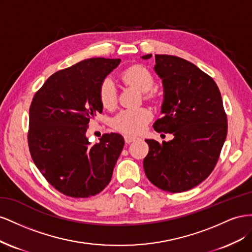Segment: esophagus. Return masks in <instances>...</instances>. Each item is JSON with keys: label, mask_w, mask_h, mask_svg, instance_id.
Instances as JSON below:
<instances>
[{"label": "esophagus", "mask_w": 252, "mask_h": 252, "mask_svg": "<svg viewBox=\"0 0 252 252\" xmlns=\"http://www.w3.org/2000/svg\"><path fill=\"white\" fill-rule=\"evenodd\" d=\"M135 139H136V137H134V136H128V135L125 136V141H126V143H131V142L134 141Z\"/></svg>", "instance_id": "obj_1"}]
</instances>
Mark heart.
I'll return each mask as SVG.
<instances>
[{"instance_id": "b5f03b06", "label": "heart", "mask_w": 252, "mask_h": 252, "mask_svg": "<svg viewBox=\"0 0 252 252\" xmlns=\"http://www.w3.org/2000/svg\"><path fill=\"white\" fill-rule=\"evenodd\" d=\"M124 81L135 86L146 97H151V89L153 88L154 78L150 70L141 65H133L126 68L121 75ZM98 96L105 109L112 110L117 104V89L112 77H105L99 85ZM152 115L148 109H126L120 111L113 119V127L125 135H137L145 130Z\"/></svg>"}]
</instances>
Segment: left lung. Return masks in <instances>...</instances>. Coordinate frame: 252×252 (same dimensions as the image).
<instances>
[{
  "mask_svg": "<svg viewBox=\"0 0 252 252\" xmlns=\"http://www.w3.org/2000/svg\"><path fill=\"white\" fill-rule=\"evenodd\" d=\"M151 55L142 56L149 60ZM155 73L163 86L162 117L153 127L174 138L146 139L143 169L157 188L171 193L190 190L210 175L227 136V116L213 79L175 56L155 55Z\"/></svg>",
  "mask_w": 252,
  "mask_h": 252,
  "instance_id": "1",
  "label": "left lung"
}]
</instances>
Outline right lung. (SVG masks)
<instances>
[{
  "label": "right lung",
  "mask_w": 252,
  "mask_h": 252,
  "mask_svg": "<svg viewBox=\"0 0 252 252\" xmlns=\"http://www.w3.org/2000/svg\"><path fill=\"white\" fill-rule=\"evenodd\" d=\"M120 59L91 58L57 71L35 93L30 109L28 146L46 181L70 197H90L109 185L125 146L120 134L99 142L86 137L89 122L103 105L99 85Z\"/></svg>",
  "instance_id": "add662e5"
}]
</instances>
